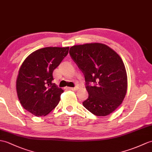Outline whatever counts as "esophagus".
<instances>
[{"mask_svg":"<svg viewBox=\"0 0 152 152\" xmlns=\"http://www.w3.org/2000/svg\"><path fill=\"white\" fill-rule=\"evenodd\" d=\"M69 89L70 90H72V91H77V89H79L78 87H69Z\"/></svg>","mask_w":152,"mask_h":152,"instance_id":"34e87169","label":"esophagus"}]
</instances>
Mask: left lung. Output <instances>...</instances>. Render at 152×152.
Wrapping results in <instances>:
<instances>
[{
	"mask_svg": "<svg viewBox=\"0 0 152 152\" xmlns=\"http://www.w3.org/2000/svg\"><path fill=\"white\" fill-rule=\"evenodd\" d=\"M69 54L85 76L89 97L83 106L93 114L107 116L124 99L128 77L122 58L107 45L91 43L70 47ZM94 83V86H89Z\"/></svg>",
	"mask_w": 152,
	"mask_h": 152,
	"instance_id": "obj_1",
	"label": "left lung"
}]
</instances>
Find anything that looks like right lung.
I'll list each match as a JSON object with an SVG mask.
<instances>
[{
    "instance_id": "add662e5",
    "label": "right lung",
    "mask_w": 152,
    "mask_h": 152,
    "mask_svg": "<svg viewBox=\"0 0 152 152\" xmlns=\"http://www.w3.org/2000/svg\"><path fill=\"white\" fill-rule=\"evenodd\" d=\"M69 50V47L43 48L31 53L23 62L16 90L20 103L30 113L45 116L57 106L63 90L52 83V73Z\"/></svg>"
}]
</instances>
